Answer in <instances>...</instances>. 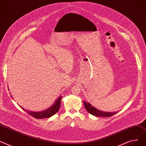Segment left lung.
I'll list each match as a JSON object with an SVG mask.
<instances>
[{
    "mask_svg": "<svg viewBox=\"0 0 146 146\" xmlns=\"http://www.w3.org/2000/svg\"><path fill=\"white\" fill-rule=\"evenodd\" d=\"M84 104L85 109L87 110L88 112L94 116L101 117H109L117 113L116 111L113 113H107V112H104V111L98 110V109H96V108L92 107L88 102L84 101Z\"/></svg>",
    "mask_w": 146,
    "mask_h": 146,
    "instance_id": "left-lung-1",
    "label": "left lung"
}]
</instances>
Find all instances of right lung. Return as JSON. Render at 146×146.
I'll return each instance as SVG.
<instances>
[{
	"instance_id": "1",
	"label": "right lung",
	"mask_w": 146,
	"mask_h": 146,
	"mask_svg": "<svg viewBox=\"0 0 146 146\" xmlns=\"http://www.w3.org/2000/svg\"><path fill=\"white\" fill-rule=\"evenodd\" d=\"M62 97L60 96L58 97V99L55 101L54 104H52V106L49 107L48 109L39 111V112H34V111H28L27 110H25V108H22L21 106H20L24 111H25L28 114L31 115V116L33 117L34 118H36L38 119H42V118H46L50 117L51 116L54 115L58 111L60 108V106H61V101Z\"/></svg>"
}]
</instances>
